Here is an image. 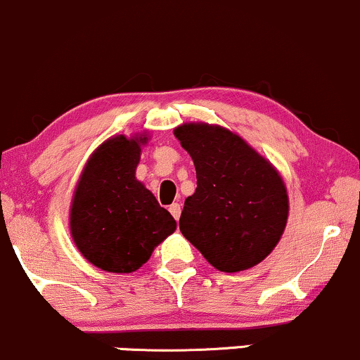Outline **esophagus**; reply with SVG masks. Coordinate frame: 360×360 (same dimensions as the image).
Returning a JSON list of instances; mask_svg holds the SVG:
<instances>
[{
  "mask_svg": "<svg viewBox=\"0 0 360 360\" xmlns=\"http://www.w3.org/2000/svg\"><path fill=\"white\" fill-rule=\"evenodd\" d=\"M168 211L172 212V216L175 217L176 221L180 219V212H181V207H180V204H179V202H173V204L169 205V209H168Z\"/></svg>",
  "mask_w": 360,
  "mask_h": 360,
  "instance_id": "obj_1",
  "label": "esophagus"
}]
</instances>
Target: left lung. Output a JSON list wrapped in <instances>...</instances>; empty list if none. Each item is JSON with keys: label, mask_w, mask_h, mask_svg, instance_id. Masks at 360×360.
Instances as JSON below:
<instances>
[{"label": "left lung", "mask_w": 360, "mask_h": 360, "mask_svg": "<svg viewBox=\"0 0 360 360\" xmlns=\"http://www.w3.org/2000/svg\"><path fill=\"white\" fill-rule=\"evenodd\" d=\"M173 134L197 173V188L180 216L181 234L221 272L255 267L288 224L289 197L281 173L223 126L185 122Z\"/></svg>", "instance_id": "obj_1"}]
</instances>
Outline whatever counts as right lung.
I'll return each instance as SVG.
<instances>
[{"label": "right lung", "instance_id": "right-lung-1", "mask_svg": "<svg viewBox=\"0 0 360 360\" xmlns=\"http://www.w3.org/2000/svg\"><path fill=\"white\" fill-rule=\"evenodd\" d=\"M148 141L146 132L108 137L90 155L72 193V241L105 272H136L176 229L172 214L136 179L141 148Z\"/></svg>", "mask_w": 360, "mask_h": 360}]
</instances>
